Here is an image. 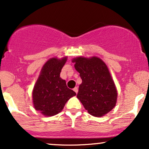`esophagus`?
I'll return each instance as SVG.
<instances>
[{
	"instance_id": "obj_1",
	"label": "esophagus",
	"mask_w": 149,
	"mask_h": 149,
	"mask_svg": "<svg viewBox=\"0 0 149 149\" xmlns=\"http://www.w3.org/2000/svg\"><path fill=\"white\" fill-rule=\"evenodd\" d=\"M73 91H74L75 92H76V93H78V87H75V88H73Z\"/></svg>"
}]
</instances>
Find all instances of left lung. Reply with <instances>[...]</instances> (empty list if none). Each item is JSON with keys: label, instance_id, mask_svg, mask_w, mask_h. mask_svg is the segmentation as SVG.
Here are the masks:
<instances>
[{"label": "left lung", "instance_id": "1", "mask_svg": "<svg viewBox=\"0 0 149 149\" xmlns=\"http://www.w3.org/2000/svg\"><path fill=\"white\" fill-rule=\"evenodd\" d=\"M82 82L77 97L89 114L101 117L114 108L117 91L108 67L102 59L77 57L72 60Z\"/></svg>", "mask_w": 149, "mask_h": 149}]
</instances>
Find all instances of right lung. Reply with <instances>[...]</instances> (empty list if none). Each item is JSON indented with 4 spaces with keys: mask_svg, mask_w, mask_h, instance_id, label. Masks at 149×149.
<instances>
[{
    "mask_svg": "<svg viewBox=\"0 0 149 149\" xmlns=\"http://www.w3.org/2000/svg\"><path fill=\"white\" fill-rule=\"evenodd\" d=\"M67 56L49 59L41 69L33 91L35 109L45 116L58 114L67 101L76 93L67 88L66 82L60 78Z\"/></svg>",
    "mask_w": 149,
    "mask_h": 149,
    "instance_id": "right-lung-1",
    "label": "right lung"
}]
</instances>
